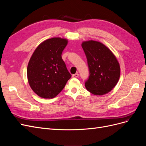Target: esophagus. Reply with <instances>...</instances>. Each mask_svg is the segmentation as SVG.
Instances as JSON below:
<instances>
[{
  "mask_svg": "<svg viewBox=\"0 0 146 146\" xmlns=\"http://www.w3.org/2000/svg\"><path fill=\"white\" fill-rule=\"evenodd\" d=\"M73 78H77L78 77V74H73L72 76Z\"/></svg>",
  "mask_w": 146,
  "mask_h": 146,
  "instance_id": "1",
  "label": "esophagus"
}]
</instances>
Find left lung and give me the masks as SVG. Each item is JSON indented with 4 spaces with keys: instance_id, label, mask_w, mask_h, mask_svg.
Returning a JSON list of instances; mask_svg holds the SVG:
<instances>
[{
    "instance_id": "obj_1",
    "label": "left lung",
    "mask_w": 146,
    "mask_h": 146,
    "mask_svg": "<svg viewBox=\"0 0 146 146\" xmlns=\"http://www.w3.org/2000/svg\"><path fill=\"white\" fill-rule=\"evenodd\" d=\"M90 69L85 82L86 90L96 96L108 93L117 83L121 75L120 65L116 56L103 43L94 40L83 41Z\"/></svg>"
}]
</instances>
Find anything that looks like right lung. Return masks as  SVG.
I'll return each mask as SVG.
<instances>
[{
	"label": "right lung",
	"instance_id": "1",
	"mask_svg": "<svg viewBox=\"0 0 146 146\" xmlns=\"http://www.w3.org/2000/svg\"><path fill=\"white\" fill-rule=\"evenodd\" d=\"M68 42L67 39L60 37L47 39L38 45L30 57L28 82L35 93L42 98H54L71 77L61 57Z\"/></svg>",
	"mask_w": 146,
	"mask_h": 146
}]
</instances>
